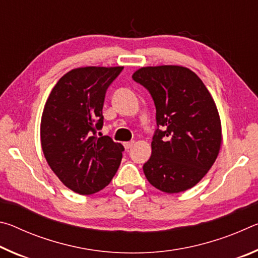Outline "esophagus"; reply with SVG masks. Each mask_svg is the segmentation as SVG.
I'll return each instance as SVG.
<instances>
[{
  "instance_id": "obj_1",
  "label": "esophagus",
  "mask_w": 258,
  "mask_h": 258,
  "mask_svg": "<svg viewBox=\"0 0 258 258\" xmlns=\"http://www.w3.org/2000/svg\"><path fill=\"white\" fill-rule=\"evenodd\" d=\"M134 141H130V142H124V147H125V149L126 150H128V149H131V148H132L133 146H134Z\"/></svg>"
}]
</instances>
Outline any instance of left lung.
I'll return each instance as SVG.
<instances>
[{
    "label": "left lung",
    "mask_w": 258,
    "mask_h": 258,
    "mask_svg": "<svg viewBox=\"0 0 258 258\" xmlns=\"http://www.w3.org/2000/svg\"><path fill=\"white\" fill-rule=\"evenodd\" d=\"M132 78L149 91L156 106L158 127L143 165L147 180L166 194L190 189L206 175L221 148V120L211 93L181 66L143 67Z\"/></svg>",
    "instance_id": "8db88e82"
}]
</instances>
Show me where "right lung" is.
Instances as JSON below:
<instances>
[{"instance_id":"add662e5","label":"right lung","mask_w":258,"mask_h":258,"mask_svg":"<svg viewBox=\"0 0 258 258\" xmlns=\"http://www.w3.org/2000/svg\"><path fill=\"white\" fill-rule=\"evenodd\" d=\"M124 67H82L68 72L52 89L41 120V145L47 164L74 192L102 190L118 169L124 147L97 137L103 126L108 87Z\"/></svg>"}]
</instances>
